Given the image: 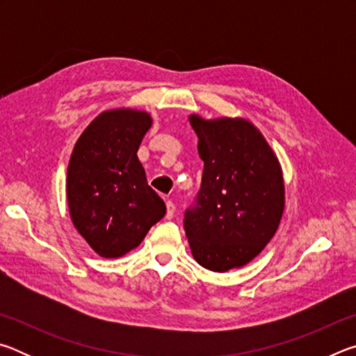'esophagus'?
I'll return each instance as SVG.
<instances>
[{
    "label": "esophagus",
    "mask_w": 356,
    "mask_h": 356,
    "mask_svg": "<svg viewBox=\"0 0 356 356\" xmlns=\"http://www.w3.org/2000/svg\"><path fill=\"white\" fill-rule=\"evenodd\" d=\"M174 213H176V206H174L172 201H166V218L171 220Z\"/></svg>",
    "instance_id": "1"
}]
</instances>
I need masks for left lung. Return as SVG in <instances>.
I'll list each match as a JSON object with an SVG mask.
<instances>
[{
	"mask_svg": "<svg viewBox=\"0 0 356 356\" xmlns=\"http://www.w3.org/2000/svg\"><path fill=\"white\" fill-rule=\"evenodd\" d=\"M204 161L185 234L196 262L227 272L251 262L275 236L284 212L280 160L254 124L243 118L190 114Z\"/></svg>",
	"mask_w": 356,
	"mask_h": 356,
	"instance_id": "8db88e82",
	"label": "left lung"
}]
</instances>
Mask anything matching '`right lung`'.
Listing matches in <instances>:
<instances>
[{
	"mask_svg": "<svg viewBox=\"0 0 356 356\" xmlns=\"http://www.w3.org/2000/svg\"><path fill=\"white\" fill-rule=\"evenodd\" d=\"M150 127L147 111L113 108L84 129L72 150L65 177L69 213L78 234L102 257L135 250L166 213L136 155Z\"/></svg>",
	"mask_w": 356,
	"mask_h": 356,
	"instance_id": "right-lung-1",
	"label": "right lung"
}]
</instances>
